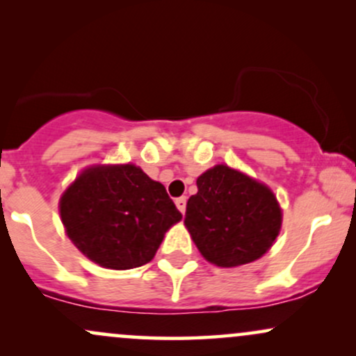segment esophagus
<instances>
[{"label":"esophagus","instance_id":"esophagus-1","mask_svg":"<svg viewBox=\"0 0 356 356\" xmlns=\"http://www.w3.org/2000/svg\"><path fill=\"white\" fill-rule=\"evenodd\" d=\"M186 204H187V199L186 197H177L175 199V206H177V209L182 212H186Z\"/></svg>","mask_w":356,"mask_h":356}]
</instances>
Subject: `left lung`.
I'll list each match as a JSON object with an SVG mask.
<instances>
[{
    "label": "left lung",
    "instance_id": "left-lung-1",
    "mask_svg": "<svg viewBox=\"0 0 356 356\" xmlns=\"http://www.w3.org/2000/svg\"><path fill=\"white\" fill-rule=\"evenodd\" d=\"M281 220L283 212L268 186L220 164L197 177L184 224L209 263L234 268L259 259L273 246Z\"/></svg>",
    "mask_w": 356,
    "mask_h": 356
}]
</instances>
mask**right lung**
<instances>
[{
    "label": "right lung",
    "instance_id": "obj_1",
    "mask_svg": "<svg viewBox=\"0 0 356 356\" xmlns=\"http://www.w3.org/2000/svg\"><path fill=\"white\" fill-rule=\"evenodd\" d=\"M72 243L108 269L144 266L170 226L182 219L161 182L134 164L85 169L60 199Z\"/></svg>",
    "mask_w": 356,
    "mask_h": 356
}]
</instances>
